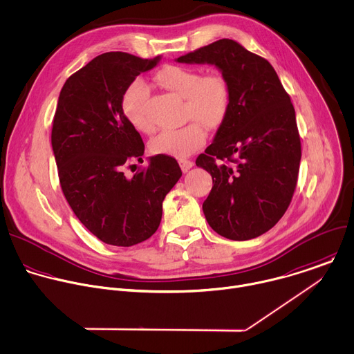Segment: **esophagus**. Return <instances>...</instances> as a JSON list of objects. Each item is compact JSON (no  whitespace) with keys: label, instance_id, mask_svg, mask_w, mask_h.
Returning a JSON list of instances; mask_svg holds the SVG:
<instances>
[{"label":"esophagus","instance_id":"obj_1","mask_svg":"<svg viewBox=\"0 0 354 354\" xmlns=\"http://www.w3.org/2000/svg\"><path fill=\"white\" fill-rule=\"evenodd\" d=\"M178 163H180V167H181V170H183L184 173H187V171L194 166V162H192V160H188V159H180Z\"/></svg>","mask_w":354,"mask_h":354}]
</instances>
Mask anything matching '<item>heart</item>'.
Instances as JSON below:
<instances>
[{
	"label": "heart",
	"instance_id": "obj_1",
	"mask_svg": "<svg viewBox=\"0 0 354 354\" xmlns=\"http://www.w3.org/2000/svg\"><path fill=\"white\" fill-rule=\"evenodd\" d=\"M156 82L166 90L184 100V119L192 120L174 130H165L156 136L149 148L158 155L185 158L199 149L206 141V130L218 127L230 106V87L216 72L201 75L198 69L185 66H165ZM149 90L144 80H133L123 91L120 106L127 122L140 133L149 134L153 124L147 115ZM204 125L202 127L201 124Z\"/></svg>",
	"mask_w": 354,
	"mask_h": 354
}]
</instances>
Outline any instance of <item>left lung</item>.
Masks as SVG:
<instances>
[{
	"label": "left lung",
	"instance_id": "obj_1",
	"mask_svg": "<svg viewBox=\"0 0 354 354\" xmlns=\"http://www.w3.org/2000/svg\"><path fill=\"white\" fill-rule=\"evenodd\" d=\"M176 62L214 65L230 87L225 119L196 158L213 180L202 209L218 235L256 238L278 223L296 188L301 151L290 98L268 61L230 39Z\"/></svg>",
	"mask_w": 354,
	"mask_h": 354
}]
</instances>
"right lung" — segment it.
Instances as JSON below:
<instances>
[{"instance_id": "add662e5", "label": "right lung", "mask_w": 354, "mask_h": 354, "mask_svg": "<svg viewBox=\"0 0 354 354\" xmlns=\"http://www.w3.org/2000/svg\"><path fill=\"white\" fill-rule=\"evenodd\" d=\"M160 59L98 55L66 80L58 98L51 144L64 195L83 225L108 245L133 246L152 236L163 199L183 174L166 155L151 156L131 178L123 171L129 162L142 160L145 145L120 98Z\"/></svg>"}]
</instances>
